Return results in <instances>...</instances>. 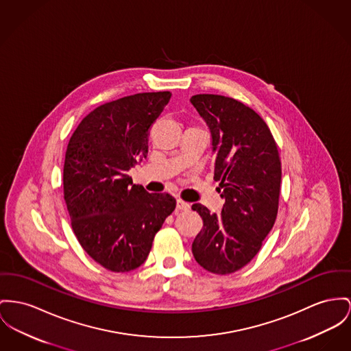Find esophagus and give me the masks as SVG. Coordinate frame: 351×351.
Here are the masks:
<instances>
[{
    "instance_id": "34e87169",
    "label": "esophagus",
    "mask_w": 351,
    "mask_h": 351,
    "mask_svg": "<svg viewBox=\"0 0 351 351\" xmlns=\"http://www.w3.org/2000/svg\"><path fill=\"white\" fill-rule=\"evenodd\" d=\"M189 208H190V204H187V202L182 201V199H177V209L187 210Z\"/></svg>"
}]
</instances>
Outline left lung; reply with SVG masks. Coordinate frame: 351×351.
Returning a JSON list of instances; mask_svg holds the SVG:
<instances>
[{
	"mask_svg": "<svg viewBox=\"0 0 351 351\" xmlns=\"http://www.w3.org/2000/svg\"><path fill=\"white\" fill-rule=\"evenodd\" d=\"M191 105L209 128L214 180L225 199L221 214L201 204L191 208L204 219L191 252L205 270L229 274L256 257L278 213L280 160L277 145L254 110L215 94H197Z\"/></svg>",
	"mask_w": 351,
	"mask_h": 351,
	"instance_id": "1",
	"label": "left lung"
}]
</instances>
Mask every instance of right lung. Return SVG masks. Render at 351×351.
<instances>
[{
    "label": "right lung",
    "instance_id": "add662e5",
    "mask_svg": "<svg viewBox=\"0 0 351 351\" xmlns=\"http://www.w3.org/2000/svg\"><path fill=\"white\" fill-rule=\"evenodd\" d=\"M170 92L138 93L101 105L68 143L64 198L82 249L105 269L140 267L156 233L176 209L167 193H147L128 171L147 157V134Z\"/></svg>",
    "mask_w": 351,
    "mask_h": 351
}]
</instances>
